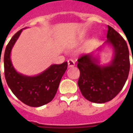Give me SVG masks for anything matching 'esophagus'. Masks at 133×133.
I'll list each match as a JSON object with an SVG mask.
<instances>
[{
  "mask_svg": "<svg viewBox=\"0 0 133 133\" xmlns=\"http://www.w3.org/2000/svg\"><path fill=\"white\" fill-rule=\"evenodd\" d=\"M68 64L69 68H72V67H74L75 65V63L73 60L70 59V60L68 61Z\"/></svg>",
  "mask_w": 133,
  "mask_h": 133,
  "instance_id": "obj_1",
  "label": "esophagus"
}]
</instances>
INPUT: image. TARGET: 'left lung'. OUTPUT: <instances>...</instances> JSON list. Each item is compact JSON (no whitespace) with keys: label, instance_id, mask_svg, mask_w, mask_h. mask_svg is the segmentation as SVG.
Instances as JSON below:
<instances>
[{"label":"left lung","instance_id":"obj_1","mask_svg":"<svg viewBox=\"0 0 133 133\" xmlns=\"http://www.w3.org/2000/svg\"><path fill=\"white\" fill-rule=\"evenodd\" d=\"M104 44L113 50L112 60L107 64H100L99 52L101 47L78 59L77 67L80 70L78 85L83 97L93 103H105L116 97L124 87L130 71L127 43L109 25Z\"/></svg>","mask_w":133,"mask_h":133}]
</instances>
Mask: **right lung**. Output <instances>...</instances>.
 <instances>
[{"instance_id":"add662e5","label":"right lung","mask_w":133,"mask_h":133,"mask_svg":"<svg viewBox=\"0 0 133 133\" xmlns=\"http://www.w3.org/2000/svg\"><path fill=\"white\" fill-rule=\"evenodd\" d=\"M25 28L16 32L5 48L3 59L5 77L9 88L20 101L32 107H39L53 99L61 79L67 70L68 62L60 65H51L45 70L34 76H27L17 72L11 62V52Z\"/></svg>"}]
</instances>
